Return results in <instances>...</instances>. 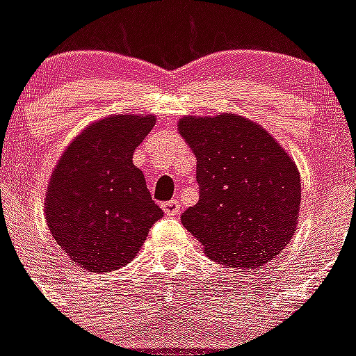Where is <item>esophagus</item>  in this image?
<instances>
[{
  "mask_svg": "<svg viewBox=\"0 0 356 356\" xmlns=\"http://www.w3.org/2000/svg\"><path fill=\"white\" fill-rule=\"evenodd\" d=\"M162 210L165 212V216L172 217V216H176V213L180 212V203H178L176 200H171V201H168V203H163Z\"/></svg>",
  "mask_w": 356,
  "mask_h": 356,
  "instance_id": "esophagus-1",
  "label": "esophagus"
}]
</instances>
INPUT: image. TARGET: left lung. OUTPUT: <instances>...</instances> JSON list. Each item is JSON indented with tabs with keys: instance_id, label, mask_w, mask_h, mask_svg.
<instances>
[{
	"instance_id": "obj_1",
	"label": "left lung",
	"mask_w": 356,
	"mask_h": 356,
	"mask_svg": "<svg viewBox=\"0 0 356 356\" xmlns=\"http://www.w3.org/2000/svg\"><path fill=\"white\" fill-rule=\"evenodd\" d=\"M178 131L196 155L200 201L181 225L216 262L259 267L285 250L300 219L294 160L260 124L235 114L187 115Z\"/></svg>"
}]
</instances>
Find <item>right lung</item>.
Masks as SVG:
<instances>
[{
    "label": "right lung",
    "instance_id": "add662e5",
    "mask_svg": "<svg viewBox=\"0 0 356 356\" xmlns=\"http://www.w3.org/2000/svg\"><path fill=\"white\" fill-rule=\"evenodd\" d=\"M155 115H110L85 128L56 163L46 194V221L78 267L108 273L139 253L163 212L135 168V147Z\"/></svg>",
    "mask_w": 356,
    "mask_h": 356
}]
</instances>
